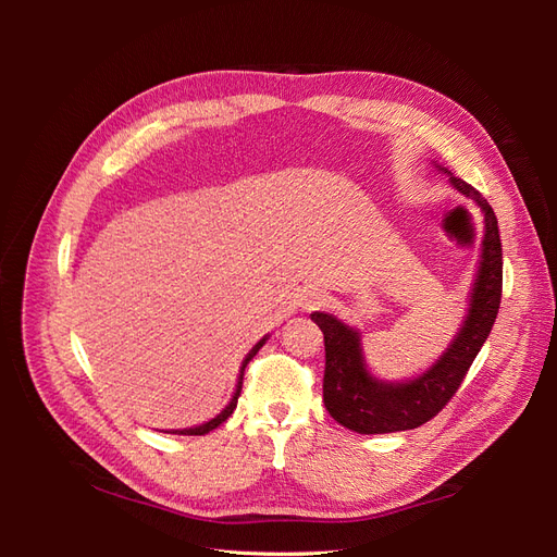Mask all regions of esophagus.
I'll return each instance as SVG.
<instances>
[{
  "mask_svg": "<svg viewBox=\"0 0 557 557\" xmlns=\"http://www.w3.org/2000/svg\"><path fill=\"white\" fill-rule=\"evenodd\" d=\"M325 305V295L323 293H307V297H305V309H318V307H323Z\"/></svg>",
  "mask_w": 557,
  "mask_h": 557,
  "instance_id": "1",
  "label": "esophagus"
}]
</instances>
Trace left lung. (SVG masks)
Returning a JSON list of instances; mask_svg holds the SVG:
<instances>
[{
  "label": "left lung",
  "instance_id": "left-lung-1",
  "mask_svg": "<svg viewBox=\"0 0 557 557\" xmlns=\"http://www.w3.org/2000/svg\"><path fill=\"white\" fill-rule=\"evenodd\" d=\"M450 183L483 209V260L458 339L428 374L401 385L379 383L367 374L358 332L346 327L334 315L311 313V320L325 336V409L336 423L352 432L385 434L428 423L460 391L471 362L476 360L495 325L502 301V244L497 218L487 199L467 181L450 176Z\"/></svg>",
  "mask_w": 557,
  "mask_h": 557
}]
</instances>
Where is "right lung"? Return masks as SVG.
<instances>
[{"instance_id": "right-lung-1", "label": "right lung", "mask_w": 557, "mask_h": 557, "mask_svg": "<svg viewBox=\"0 0 557 557\" xmlns=\"http://www.w3.org/2000/svg\"><path fill=\"white\" fill-rule=\"evenodd\" d=\"M262 344H264V339H262V342H260L256 348H252V350L248 352V356H246V360H244V364H242V374H239V381H237V391H234V397H232V401L227 404V407L223 409V413H221V416H215L213 420H209V423L199 425V428H190V430H178V434H209L211 430H215L218 425H223V423H225V420L232 416V411L237 409V399H239L242 385H244V372H246V364H248L252 358H256V352L262 348Z\"/></svg>"}]
</instances>
